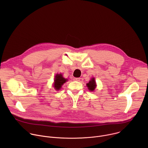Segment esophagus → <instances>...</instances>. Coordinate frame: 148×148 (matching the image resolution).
Masks as SVG:
<instances>
[{
  "mask_svg": "<svg viewBox=\"0 0 148 148\" xmlns=\"http://www.w3.org/2000/svg\"><path fill=\"white\" fill-rule=\"evenodd\" d=\"M74 81H80V78H74L73 79Z\"/></svg>",
  "mask_w": 148,
  "mask_h": 148,
  "instance_id": "1",
  "label": "esophagus"
}]
</instances>
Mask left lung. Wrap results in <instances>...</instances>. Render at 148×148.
<instances>
[{"label":"left lung","mask_w":148,"mask_h":148,"mask_svg":"<svg viewBox=\"0 0 148 148\" xmlns=\"http://www.w3.org/2000/svg\"><path fill=\"white\" fill-rule=\"evenodd\" d=\"M87 86L88 87V88L90 91H92L95 90V87H96V84H95V79L94 78H92L88 84H87Z\"/></svg>","instance_id":"obj_1"}]
</instances>
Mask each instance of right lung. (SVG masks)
Wrapping results in <instances>:
<instances>
[{
  "instance_id": "add662e5",
  "label": "right lung",
  "mask_w": 148,
  "mask_h": 148,
  "mask_svg": "<svg viewBox=\"0 0 148 148\" xmlns=\"http://www.w3.org/2000/svg\"><path fill=\"white\" fill-rule=\"evenodd\" d=\"M67 79L63 78L61 74H57L55 77L54 79V87L57 90H59L62 84L67 81Z\"/></svg>"
}]
</instances>
